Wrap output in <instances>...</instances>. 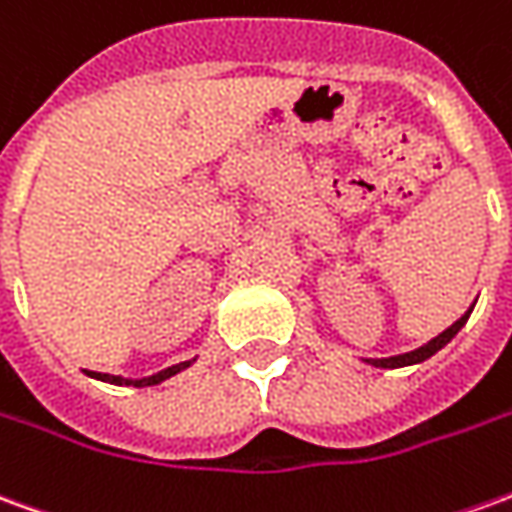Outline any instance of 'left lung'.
Here are the masks:
<instances>
[{
    "label": "left lung",
    "instance_id": "8db88e82",
    "mask_svg": "<svg viewBox=\"0 0 512 512\" xmlns=\"http://www.w3.org/2000/svg\"><path fill=\"white\" fill-rule=\"evenodd\" d=\"M471 310H474V307H468L466 316L457 318V321L452 324V327H449V330H443L438 338H432L430 343L418 346V349H413V352H405V355H396V357H382V360H368V363H371V366H377V368H402V366H413V363H424L427 357L435 355L438 349H443L446 343L455 338L457 332H460V327H463V324L468 321V316H471Z\"/></svg>",
    "mask_w": 512,
    "mask_h": 512
}]
</instances>
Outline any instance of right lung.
I'll use <instances>...</instances> for the list:
<instances>
[{
	"label": "right lung",
	"mask_w": 512,
	"mask_h": 512,
	"mask_svg": "<svg viewBox=\"0 0 512 512\" xmlns=\"http://www.w3.org/2000/svg\"><path fill=\"white\" fill-rule=\"evenodd\" d=\"M185 366H191V363H180V366H171L166 368V371H160V374H155V377H146V380H121V377H110V374H99V371H94L96 380H105V382H116V385H135V388H141V385H157V382L169 380L171 374H177V371H182Z\"/></svg>",
	"instance_id": "add662e5"
}]
</instances>
